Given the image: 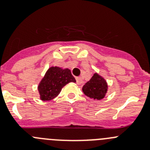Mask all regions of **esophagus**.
Returning <instances> with one entry per match:
<instances>
[{"label": "esophagus", "mask_w": 150, "mask_h": 150, "mask_svg": "<svg viewBox=\"0 0 150 150\" xmlns=\"http://www.w3.org/2000/svg\"><path fill=\"white\" fill-rule=\"evenodd\" d=\"M76 82H77V84H78V85L82 84V83H83L82 78H81V76H80V77H76Z\"/></svg>", "instance_id": "esophagus-1"}]
</instances>
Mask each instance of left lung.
Returning <instances> with one entry per match:
<instances>
[{
    "instance_id": "obj_1",
    "label": "left lung",
    "mask_w": 150,
    "mask_h": 150,
    "mask_svg": "<svg viewBox=\"0 0 150 150\" xmlns=\"http://www.w3.org/2000/svg\"><path fill=\"white\" fill-rule=\"evenodd\" d=\"M108 86L107 82L99 74L94 73L89 81L83 86V92L91 99L101 100L107 93Z\"/></svg>"
}]
</instances>
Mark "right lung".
<instances>
[{
	"label": "right lung",
	"mask_w": 150,
	"mask_h": 150,
	"mask_svg": "<svg viewBox=\"0 0 150 150\" xmlns=\"http://www.w3.org/2000/svg\"><path fill=\"white\" fill-rule=\"evenodd\" d=\"M70 82H76L70 69L51 67L47 70L38 87L40 99L51 100L59 94L65 85Z\"/></svg>",
	"instance_id": "obj_1"
}]
</instances>
